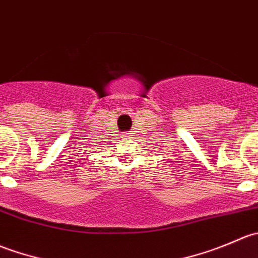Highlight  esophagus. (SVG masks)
Wrapping results in <instances>:
<instances>
[{
  "mask_svg": "<svg viewBox=\"0 0 258 258\" xmlns=\"http://www.w3.org/2000/svg\"><path fill=\"white\" fill-rule=\"evenodd\" d=\"M122 137H123V139H131L132 134H130V132H123V134H122Z\"/></svg>",
  "mask_w": 258,
  "mask_h": 258,
  "instance_id": "34e87169",
  "label": "esophagus"
}]
</instances>
